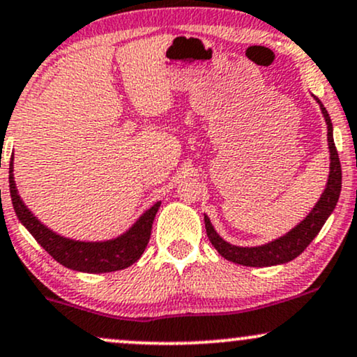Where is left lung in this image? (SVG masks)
Returning a JSON list of instances; mask_svg holds the SVG:
<instances>
[{"label": "left lung", "instance_id": "left-lung-1", "mask_svg": "<svg viewBox=\"0 0 357 357\" xmlns=\"http://www.w3.org/2000/svg\"><path fill=\"white\" fill-rule=\"evenodd\" d=\"M314 99L316 102L319 104L321 112H323V117L328 126L329 175L324 192L321 193L319 200L316 202L313 210H311L296 227L291 228L288 233H284L280 238L271 240L265 245L258 246H236L228 243V241H225L218 235L217 230H215L212 225V222H210V218L205 215V228L210 243H212L215 246V250H217L223 258L228 259V261L236 263V265L255 268L283 265V263L291 261V259L300 257V255L305 252L306 246L314 240V236L318 235L321 228L326 223L329 215H331L333 210L336 208L337 199H340L341 193V164L333 139L331 117H329L326 107L321 104V100L316 98V96Z\"/></svg>", "mask_w": 357, "mask_h": 357}]
</instances>
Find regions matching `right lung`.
<instances>
[{"label": "right lung", "mask_w": 357, "mask_h": 357, "mask_svg": "<svg viewBox=\"0 0 357 357\" xmlns=\"http://www.w3.org/2000/svg\"><path fill=\"white\" fill-rule=\"evenodd\" d=\"M13 158L10 162V193L15 212L31 235L39 245L56 259L57 263L82 273H109L124 270L142 257L145 246L151 240L152 223L158 212L160 202L153 204L151 208L140 215L137 222L129 230L119 235L117 238L104 241H81L66 238L57 235L51 228L34 217L33 212L24 205L17 193L15 175H13Z\"/></svg>", "instance_id": "obj_1"}]
</instances>
